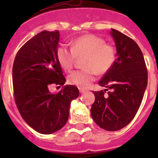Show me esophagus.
I'll list each match as a JSON object with an SVG mask.
<instances>
[{
    "mask_svg": "<svg viewBox=\"0 0 158 158\" xmlns=\"http://www.w3.org/2000/svg\"><path fill=\"white\" fill-rule=\"evenodd\" d=\"M79 92H80V93H83V92H85L86 90H85V89H83V88H79Z\"/></svg>",
    "mask_w": 158,
    "mask_h": 158,
    "instance_id": "obj_1",
    "label": "esophagus"
}]
</instances>
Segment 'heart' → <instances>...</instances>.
<instances>
[{
    "mask_svg": "<svg viewBox=\"0 0 158 158\" xmlns=\"http://www.w3.org/2000/svg\"><path fill=\"white\" fill-rule=\"evenodd\" d=\"M82 56H85V68L70 73L68 82L85 88L95 80V73L106 74L111 69L115 62L116 51L112 45L106 44L103 38L92 34L76 38L72 44V47L61 44L56 49L58 63L65 71H69L76 59Z\"/></svg>",
    "mask_w": 158,
    "mask_h": 158,
    "instance_id": "b5f03b06",
    "label": "heart"
}]
</instances>
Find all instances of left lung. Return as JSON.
Instances as JSON below:
<instances>
[{
	"label": "left lung",
	"mask_w": 158,
	"mask_h": 158,
	"mask_svg": "<svg viewBox=\"0 0 158 158\" xmlns=\"http://www.w3.org/2000/svg\"><path fill=\"white\" fill-rule=\"evenodd\" d=\"M110 33L115 43L117 58L98 82L106 89L93 92L95 99L91 115L100 128L114 131L135 118L148 85V69L135 41L114 29Z\"/></svg>",
	"instance_id": "1"
}]
</instances>
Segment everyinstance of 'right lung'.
Wrapping results in <instances>:
<instances>
[{
    "mask_svg": "<svg viewBox=\"0 0 158 158\" xmlns=\"http://www.w3.org/2000/svg\"><path fill=\"white\" fill-rule=\"evenodd\" d=\"M60 33L40 32L28 40L16 55L13 66V87L16 105L23 120L44 135L54 133L66 125L70 103L79 96L71 85L50 93L52 84L63 85L66 79L56 57Z\"/></svg>",
    "mask_w": 158,
    "mask_h": 158,
    "instance_id": "add662e5",
    "label": "right lung"
}]
</instances>
